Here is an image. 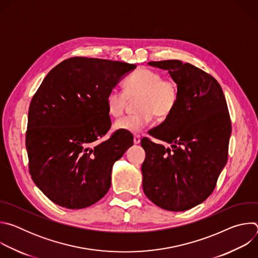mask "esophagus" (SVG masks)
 <instances>
[{"instance_id":"34e87169","label":"esophagus","mask_w":258,"mask_h":258,"mask_svg":"<svg viewBox=\"0 0 258 258\" xmlns=\"http://www.w3.org/2000/svg\"><path fill=\"white\" fill-rule=\"evenodd\" d=\"M140 142H141V137L139 135H135L134 136V144L138 145V144H140Z\"/></svg>"}]
</instances>
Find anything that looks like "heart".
<instances>
[{
  "label": "heart",
  "mask_w": 258,
  "mask_h": 258,
  "mask_svg": "<svg viewBox=\"0 0 258 258\" xmlns=\"http://www.w3.org/2000/svg\"><path fill=\"white\" fill-rule=\"evenodd\" d=\"M124 91L112 89L107 95L106 105L110 115L120 116L128 98L138 96V113L115 121L114 127L132 134L142 133L152 121L154 113L165 117L174 109L178 99V87L171 78H162L157 71L142 68L127 77L123 83Z\"/></svg>",
  "instance_id": "obj_1"
}]
</instances>
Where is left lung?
<instances>
[{"instance_id": "8db88e82", "label": "left lung", "mask_w": 258, "mask_h": 258, "mask_svg": "<svg viewBox=\"0 0 258 258\" xmlns=\"http://www.w3.org/2000/svg\"><path fill=\"white\" fill-rule=\"evenodd\" d=\"M148 64L168 71L178 99L165 120L150 131L170 146L142 140L143 191L162 209L185 211L209 197L227 163L232 133L227 101L217 81L190 63Z\"/></svg>"}]
</instances>
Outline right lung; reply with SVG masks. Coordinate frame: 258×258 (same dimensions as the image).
<instances>
[{
	"label": "right lung",
	"mask_w": 258,
	"mask_h": 258,
	"mask_svg": "<svg viewBox=\"0 0 258 258\" xmlns=\"http://www.w3.org/2000/svg\"><path fill=\"white\" fill-rule=\"evenodd\" d=\"M136 67L69 58L48 73L34 94L25 139L29 172L36 187L57 205L89 207L111 186L114 162L134 143L124 131L100 142L111 127L106 98Z\"/></svg>",
	"instance_id": "right-lung-1"
}]
</instances>
